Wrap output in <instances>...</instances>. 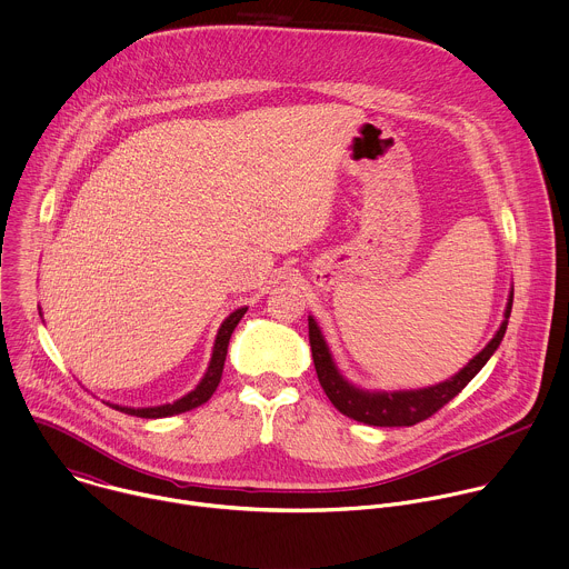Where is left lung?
I'll return each mask as SVG.
<instances>
[{
	"mask_svg": "<svg viewBox=\"0 0 569 569\" xmlns=\"http://www.w3.org/2000/svg\"><path fill=\"white\" fill-rule=\"evenodd\" d=\"M511 303H513V292L509 295V303H507V312H505L507 319L511 315ZM507 319L502 321L496 337L458 375H453L451 380H447L438 387H429V389H420V391H400V393L357 391L337 372V368L330 359V352L326 348V341H323L312 317H308V335H310L312 361H315L319 385L339 413H343L357 422L370 425V427H413V425L436 416L445 405H449L473 380L478 370L487 363V359L500 346L505 330H507Z\"/></svg>",
	"mask_w": 569,
	"mask_h": 569,
	"instance_id": "obj_1",
	"label": "left lung"
}]
</instances>
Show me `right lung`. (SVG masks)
Masks as SVG:
<instances>
[{"mask_svg": "<svg viewBox=\"0 0 569 569\" xmlns=\"http://www.w3.org/2000/svg\"><path fill=\"white\" fill-rule=\"evenodd\" d=\"M246 310H248V308H239V310H234V312L223 321V326H221V330H219V335H217V343H214V352H212L210 368H208V372H206V377H203V382H201L192 393H187L184 398L176 400L173 405L153 407V409H127V407H113V409H116V411H122V413H127V416H136V418H147V420H151V418H167V416L184 413V411H192V409L206 405V402L214 396V391H217V387H219V382H221L230 337H232L237 323L241 321V317L246 315Z\"/></svg>", "mask_w": 569, "mask_h": 569, "instance_id": "1", "label": "right lung"}]
</instances>
